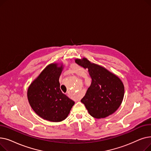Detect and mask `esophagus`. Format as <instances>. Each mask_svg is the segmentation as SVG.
Wrapping results in <instances>:
<instances>
[{
  "mask_svg": "<svg viewBox=\"0 0 151 151\" xmlns=\"http://www.w3.org/2000/svg\"><path fill=\"white\" fill-rule=\"evenodd\" d=\"M74 100L75 101H78V100H80V98L78 96H76V97H74Z\"/></svg>",
  "mask_w": 151,
  "mask_h": 151,
  "instance_id": "1",
  "label": "esophagus"
}]
</instances>
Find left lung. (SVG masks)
<instances>
[{
  "label": "left lung",
  "mask_w": 151,
  "mask_h": 151,
  "mask_svg": "<svg viewBox=\"0 0 151 151\" xmlns=\"http://www.w3.org/2000/svg\"><path fill=\"white\" fill-rule=\"evenodd\" d=\"M75 62L88 68L92 83L81 100L89 114L97 119L105 118L114 113L120 106L124 96L121 80L106 68L83 58Z\"/></svg>",
  "instance_id": "1"
}]
</instances>
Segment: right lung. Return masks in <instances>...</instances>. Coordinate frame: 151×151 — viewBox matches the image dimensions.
<instances>
[{
    "instance_id": "add662e5",
    "label": "right lung",
    "mask_w": 151,
    "mask_h": 151,
    "mask_svg": "<svg viewBox=\"0 0 151 151\" xmlns=\"http://www.w3.org/2000/svg\"><path fill=\"white\" fill-rule=\"evenodd\" d=\"M62 68L56 63L47 65L27 91L32 108L40 117L51 122L64 120L75 104L60 89L59 80Z\"/></svg>"
}]
</instances>
